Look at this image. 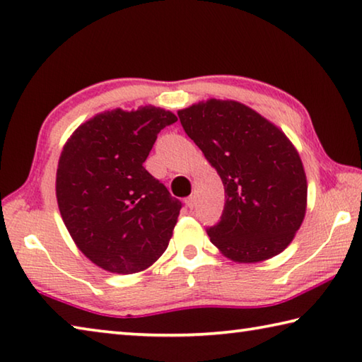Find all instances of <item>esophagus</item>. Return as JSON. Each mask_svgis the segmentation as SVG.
Instances as JSON below:
<instances>
[{"label": "esophagus", "instance_id": "34e87169", "mask_svg": "<svg viewBox=\"0 0 362 362\" xmlns=\"http://www.w3.org/2000/svg\"><path fill=\"white\" fill-rule=\"evenodd\" d=\"M185 206H187L188 209H193V207H194V198H193V196H189V198L185 199Z\"/></svg>", "mask_w": 362, "mask_h": 362}]
</instances>
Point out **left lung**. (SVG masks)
Returning a JSON list of instances; mask_svg holds the SVG:
<instances>
[{"label": "left lung", "instance_id": "1", "mask_svg": "<svg viewBox=\"0 0 362 362\" xmlns=\"http://www.w3.org/2000/svg\"><path fill=\"white\" fill-rule=\"evenodd\" d=\"M189 139L225 187V209L210 242L235 262H261L291 244L307 209L300 156L284 131L233 100H207L180 109Z\"/></svg>", "mask_w": 362, "mask_h": 362}]
</instances>
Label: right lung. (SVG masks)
Returning <instances> with one entry per match:
<instances>
[{"label": "right lung", "mask_w": 362, "mask_h": 362, "mask_svg": "<svg viewBox=\"0 0 362 362\" xmlns=\"http://www.w3.org/2000/svg\"><path fill=\"white\" fill-rule=\"evenodd\" d=\"M170 110H104L64 144L57 202L77 248L114 274L146 271L166 252L182 204L144 168Z\"/></svg>", "instance_id": "add662e5"}]
</instances>
